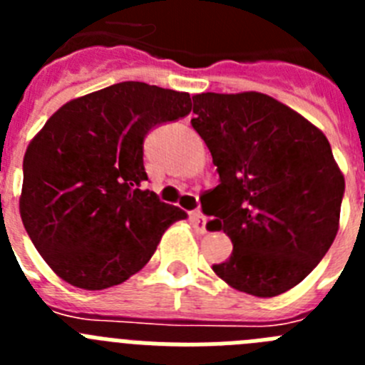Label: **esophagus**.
Wrapping results in <instances>:
<instances>
[{
  "label": "esophagus",
  "instance_id": "1",
  "mask_svg": "<svg viewBox=\"0 0 365 365\" xmlns=\"http://www.w3.org/2000/svg\"><path fill=\"white\" fill-rule=\"evenodd\" d=\"M190 221H192L193 228H195L197 234H206V217L201 212H193V214L190 215Z\"/></svg>",
  "mask_w": 365,
  "mask_h": 365
}]
</instances>
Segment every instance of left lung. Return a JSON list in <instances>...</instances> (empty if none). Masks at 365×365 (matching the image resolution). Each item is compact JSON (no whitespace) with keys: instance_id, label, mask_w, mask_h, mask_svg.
I'll use <instances>...</instances> for the list:
<instances>
[{"instance_id":"left-lung-1","label":"left lung","mask_w":365,"mask_h":365,"mask_svg":"<svg viewBox=\"0 0 365 365\" xmlns=\"http://www.w3.org/2000/svg\"><path fill=\"white\" fill-rule=\"evenodd\" d=\"M193 130L217 166L205 193L212 232L234 250L214 272L235 291L272 298L312 272L336 237L346 190L322 130L257 91L193 95Z\"/></svg>"}]
</instances>
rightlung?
<instances>
[{
  "instance_id": "obj_1",
  "label": "right lung",
  "mask_w": 365,
  "mask_h": 365,
  "mask_svg": "<svg viewBox=\"0 0 365 365\" xmlns=\"http://www.w3.org/2000/svg\"><path fill=\"white\" fill-rule=\"evenodd\" d=\"M192 111L188 93L122 82L69 100L29 143L19 215L45 263L69 285L102 291L146 265L186 219L159 201L144 172L155 124Z\"/></svg>"
}]
</instances>
